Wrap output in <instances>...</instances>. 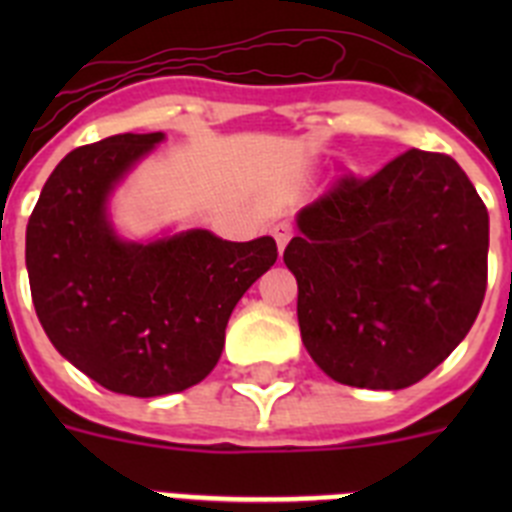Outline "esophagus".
<instances>
[{"label": "esophagus", "mask_w": 512, "mask_h": 512, "mask_svg": "<svg viewBox=\"0 0 512 512\" xmlns=\"http://www.w3.org/2000/svg\"><path fill=\"white\" fill-rule=\"evenodd\" d=\"M271 235H274V238H277L279 253H282L284 248H287L289 238H292V228H289L287 223H277V225H274V228H271Z\"/></svg>", "instance_id": "esophagus-1"}]
</instances>
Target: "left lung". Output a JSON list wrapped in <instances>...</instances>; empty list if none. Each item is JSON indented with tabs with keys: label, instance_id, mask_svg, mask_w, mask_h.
I'll return each instance as SVG.
<instances>
[{
	"label": "left lung",
	"instance_id": "1",
	"mask_svg": "<svg viewBox=\"0 0 512 512\" xmlns=\"http://www.w3.org/2000/svg\"><path fill=\"white\" fill-rule=\"evenodd\" d=\"M284 248L312 361L336 382L402 390L464 341L487 289L490 215L451 156L410 148L297 212Z\"/></svg>",
	"mask_w": 512,
	"mask_h": 512
}]
</instances>
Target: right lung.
<instances>
[{"mask_svg":"<svg viewBox=\"0 0 512 512\" xmlns=\"http://www.w3.org/2000/svg\"><path fill=\"white\" fill-rule=\"evenodd\" d=\"M161 140L125 133L71 151L25 235L45 336L79 372L130 397L202 382L223 354L233 307L277 261L271 235L233 243L197 228L138 243L115 233L110 194Z\"/></svg>","mask_w":512,"mask_h":512,"instance_id":"1","label":"right lung"}]
</instances>
